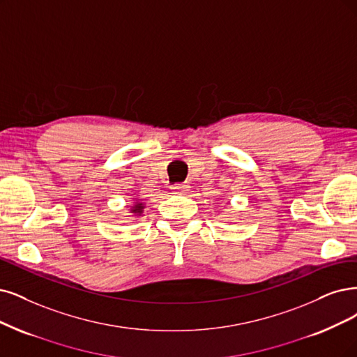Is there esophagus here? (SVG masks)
Segmentation results:
<instances>
[{
  "mask_svg": "<svg viewBox=\"0 0 357 357\" xmlns=\"http://www.w3.org/2000/svg\"><path fill=\"white\" fill-rule=\"evenodd\" d=\"M188 185L187 183H175V185H172L170 187V190H172V192L174 194H182V192H185V191H188Z\"/></svg>",
  "mask_w": 357,
  "mask_h": 357,
  "instance_id": "esophagus-1",
  "label": "esophagus"
}]
</instances>
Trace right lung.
Listing matches in <instances>:
<instances>
[{
  "label": "right lung",
  "mask_w": 357,
  "mask_h": 357,
  "mask_svg": "<svg viewBox=\"0 0 357 357\" xmlns=\"http://www.w3.org/2000/svg\"><path fill=\"white\" fill-rule=\"evenodd\" d=\"M142 210H144V203H141V202H135V204L130 207V213H134L135 216H141Z\"/></svg>",
  "instance_id": "add662e5"
}]
</instances>
